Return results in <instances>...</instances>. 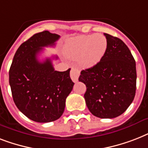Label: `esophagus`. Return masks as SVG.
<instances>
[{
  "label": "esophagus",
  "mask_w": 148,
  "mask_h": 148,
  "mask_svg": "<svg viewBox=\"0 0 148 148\" xmlns=\"http://www.w3.org/2000/svg\"><path fill=\"white\" fill-rule=\"evenodd\" d=\"M71 78L74 82H77L78 81L79 75H80V71L78 69H77L75 67H72L71 71Z\"/></svg>",
  "instance_id": "obj_1"
}]
</instances>
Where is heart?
<instances>
[{
    "label": "heart",
    "instance_id": "b5f03b06",
    "mask_svg": "<svg viewBox=\"0 0 148 148\" xmlns=\"http://www.w3.org/2000/svg\"><path fill=\"white\" fill-rule=\"evenodd\" d=\"M108 48V40L102 34L79 35L72 38L64 49L65 55L78 59L84 67H91L101 60Z\"/></svg>",
    "mask_w": 148,
    "mask_h": 148
}]
</instances>
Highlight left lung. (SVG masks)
<instances>
[{"mask_svg":"<svg viewBox=\"0 0 148 148\" xmlns=\"http://www.w3.org/2000/svg\"><path fill=\"white\" fill-rule=\"evenodd\" d=\"M108 48L95 66L81 71L79 81L86 85V104L93 115L114 118L132 103L136 92L134 58L121 39L104 34Z\"/></svg>","mask_w":148,"mask_h":148,"instance_id":"obj_1","label":"left lung"}]
</instances>
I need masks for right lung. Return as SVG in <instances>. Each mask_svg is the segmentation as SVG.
Wrapping results in <instances>:
<instances>
[{
	"mask_svg": "<svg viewBox=\"0 0 148 148\" xmlns=\"http://www.w3.org/2000/svg\"><path fill=\"white\" fill-rule=\"evenodd\" d=\"M59 38L47 31L35 34L18 47L10 67L13 100L20 111L34 121L47 123L60 118L74 87L71 69L57 71L51 58L43 62L38 59L43 47L53 46Z\"/></svg>",
	"mask_w": 148,
	"mask_h": 148,
	"instance_id": "obj_1",
	"label": "right lung"
}]
</instances>
